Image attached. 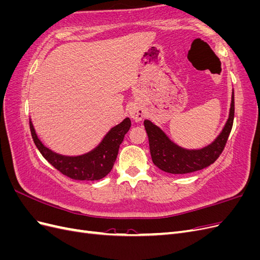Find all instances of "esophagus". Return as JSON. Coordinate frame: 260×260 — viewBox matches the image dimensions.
Returning <instances> with one entry per match:
<instances>
[{
    "label": "esophagus",
    "mask_w": 260,
    "mask_h": 260,
    "mask_svg": "<svg viewBox=\"0 0 260 260\" xmlns=\"http://www.w3.org/2000/svg\"><path fill=\"white\" fill-rule=\"evenodd\" d=\"M129 114L131 116V118L133 120L136 121H141L143 119L144 117V113H143V109L141 108L140 105L138 104H131L129 107Z\"/></svg>",
    "instance_id": "34e87169"
}]
</instances>
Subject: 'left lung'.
<instances>
[{
  "instance_id": "obj_1",
  "label": "left lung",
  "mask_w": 260,
  "mask_h": 260,
  "mask_svg": "<svg viewBox=\"0 0 260 260\" xmlns=\"http://www.w3.org/2000/svg\"><path fill=\"white\" fill-rule=\"evenodd\" d=\"M234 93L232 92L230 114L221 133L211 144L201 149H186L178 146L152 121L144 120L149 151L155 166L172 175H184L202 170L214 164L221 155L233 125Z\"/></svg>"
}]
</instances>
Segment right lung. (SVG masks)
I'll return each instance as SVG.
<instances>
[{
  "label": "right lung",
  "instance_id": "right-lung-1",
  "mask_svg": "<svg viewBox=\"0 0 260 260\" xmlns=\"http://www.w3.org/2000/svg\"><path fill=\"white\" fill-rule=\"evenodd\" d=\"M129 118L108 131L102 142L91 152L80 156H65L54 153L39 140L34 124L30 121V131L34 142L44 158L62 175L74 180L96 181L106 177L115 164L119 146L124 135L129 131Z\"/></svg>",
  "mask_w": 260,
  "mask_h": 260
}]
</instances>
